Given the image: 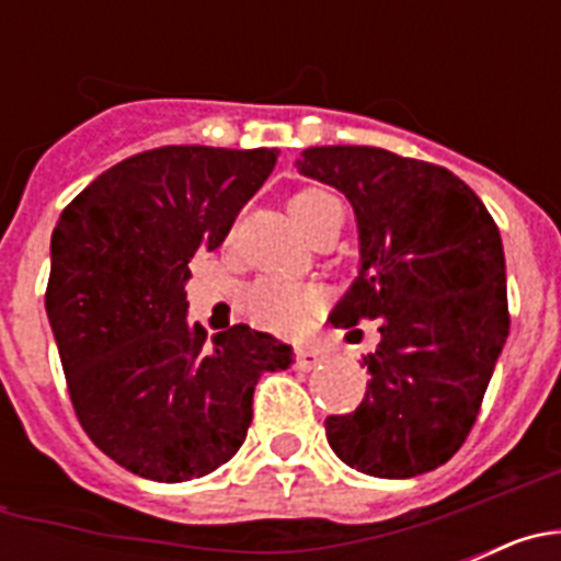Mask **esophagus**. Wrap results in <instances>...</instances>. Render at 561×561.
I'll return each instance as SVG.
<instances>
[{
    "mask_svg": "<svg viewBox=\"0 0 561 561\" xmlns=\"http://www.w3.org/2000/svg\"><path fill=\"white\" fill-rule=\"evenodd\" d=\"M323 359H325V354L320 348H297V354H295V365L300 370H314Z\"/></svg>",
    "mask_w": 561,
    "mask_h": 561,
    "instance_id": "esophagus-1",
    "label": "esophagus"
}]
</instances>
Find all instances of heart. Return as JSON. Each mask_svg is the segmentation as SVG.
<instances>
[{
  "mask_svg": "<svg viewBox=\"0 0 561 561\" xmlns=\"http://www.w3.org/2000/svg\"><path fill=\"white\" fill-rule=\"evenodd\" d=\"M331 202H336L334 196L320 187L297 191L289 199L291 219L306 232L311 219ZM317 306H320V291L314 286L286 280V277H261L241 295V309L252 323L284 336L300 334Z\"/></svg>",
  "mask_w": 561,
  "mask_h": 561,
  "instance_id": "obj_1",
  "label": "heart"
}]
</instances>
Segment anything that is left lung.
Segmentation results:
<instances>
[{
  "label": "left lung",
  "instance_id": "left-lung-1",
  "mask_svg": "<svg viewBox=\"0 0 561 561\" xmlns=\"http://www.w3.org/2000/svg\"><path fill=\"white\" fill-rule=\"evenodd\" d=\"M297 171L345 193L359 230V275L331 323L381 320L365 399L325 419L331 449L374 478L433 472L472 430L508 336L497 225L453 171L385 148H306Z\"/></svg>",
  "mask_w": 561,
  "mask_h": 561
}]
</instances>
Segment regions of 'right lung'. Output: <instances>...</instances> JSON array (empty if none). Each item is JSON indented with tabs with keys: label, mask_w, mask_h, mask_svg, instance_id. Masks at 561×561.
I'll use <instances>...</instances> for the list:
<instances>
[{
	"label": "right lung",
	"mask_w": 561,
	"mask_h": 561,
	"mask_svg": "<svg viewBox=\"0 0 561 561\" xmlns=\"http://www.w3.org/2000/svg\"><path fill=\"white\" fill-rule=\"evenodd\" d=\"M277 148L162 146L103 171L64 207L47 317L69 399L101 453L157 483L205 478L238 453L252 393L291 348L238 323L187 320L191 257L230 232Z\"/></svg>",
	"instance_id": "right-lung-1"
}]
</instances>
